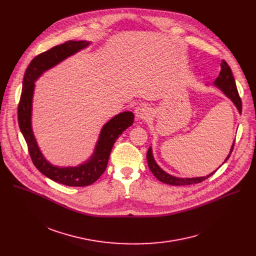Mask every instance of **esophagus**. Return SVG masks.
Instances as JSON below:
<instances>
[{
    "label": "esophagus",
    "instance_id": "esophagus-1",
    "mask_svg": "<svg viewBox=\"0 0 256 256\" xmlns=\"http://www.w3.org/2000/svg\"><path fill=\"white\" fill-rule=\"evenodd\" d=\"M134 114H136V118L138 120H147L152 116L153 112L151 110V108L144 106V107L136 108Z\"/></svg>",
    "mask_w": 256,
    "mask_h": 256
}]
</instances>
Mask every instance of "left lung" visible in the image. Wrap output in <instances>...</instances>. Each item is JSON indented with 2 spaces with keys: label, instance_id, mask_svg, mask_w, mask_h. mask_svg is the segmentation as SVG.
Listing matches in <instances>:
<instances>
[{
  "label": "left lung",
  "instance_id": "8db88e82",
  "mask_svg": "<svg viewBox=\"0 0 256 256\" xmlns=\"http://www.w3.org/2000/svg\"><path fill=\"white\" fill-rule=\"evenodd\" d=\"M221 66V70L220 74H218V78L216 79V81L214 82V85L220 89L236 106L237 110L239 114H241L242 112V103H241V99L240 96L238 94L237 91V87L235 84V80L232 74V70L230 68V66H228V64L225 60H222V62L220 64ZM235 142V140H234ZM234 142L231 146V149L229 152V155L227 156V158L225 159L224 163L229 159L233 148H234ZM147 161H148V165L149 168L151 170V172L155 175V177L160 180L163 184H170V186H190V184H200V182L206 180V178H208L210 176H212L216 170H214V172H212L210 174L206 175V176H202V177H192V178H184V177H176L173 175H170L169 173L165 172L155 161L154 156H153V151H152V147L149 148L148 153H147ZM223 163V164H224ZM222 164V165H223ZM221 165V166H222ZM220 166V167H221Z\"/></svg>",
  "mask_w": 256,
  "mask_h": 256
}]
</instances>
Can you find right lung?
Masks as SVG:
<instances>
[{
  "instance_id": "1",
  "label": "right lung",
  "mask_w": 256,
  "mask_h": 256,
  "mask_svg": "<svg viewBox=\"0 0 256 256\" xmlns=\"http://www.w3.org/2000/svg\"><path fill=\"white\" fill-rule=\"evenodd\" d=\"M91 42L86 40H70L35 56L27 66L24 74L22 93L18 105L19 128L26 140L33 164L50 179L68 186H88L94 184L105 171L116 140L134 124V118L132 112H124L108 120L101 128L93 154L87 161L78 166H54L42 155L31 124L34 82L44 72L56 66L68 56L88 48Z\"/></svg>"
}]
</instances>
